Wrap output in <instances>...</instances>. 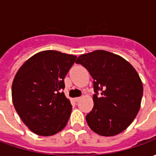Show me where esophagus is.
Here are the masks:
<instances>
[{
  "label": "esophagus",
  "instance_id": "obj_1",
  "mask_svg": "<svg viewBox=\"0 0 156 156\" xmlns=\"http://www.w3.org/2000/svg\"><path fill=\"white\" fill-rule=\"evenodd\" d=\"M80 98H81V97H77V98H73V100H74L75 102H78V100L80 99Z\"/></svg>",
  "mask_w": 156,
  "mask_h": 156
}]
</instances>
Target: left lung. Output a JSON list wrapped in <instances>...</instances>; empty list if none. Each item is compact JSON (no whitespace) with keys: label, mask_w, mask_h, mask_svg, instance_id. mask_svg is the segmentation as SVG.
I'll return each instance as SVG.
<instances>
[{"label":"left lung","mask_w":156,"mask_h":156,"mask_svg":"<svg viewBox=\"0 0 156 156\" xmlns=\"http://www.w3.org/2000/svg\"><path fill=\"white\" fill-rule=\"evenodd\" d=\"M76 63L83 65L94 78V105L86 115L89 128L102 136L123 132L140 108L143 84L136 70L124 58L105 50L82 54Z\"/></svg>","instance_id":"8db88e82"}]
</instances>
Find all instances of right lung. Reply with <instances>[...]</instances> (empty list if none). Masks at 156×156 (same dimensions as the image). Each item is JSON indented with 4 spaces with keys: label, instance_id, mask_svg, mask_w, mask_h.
<instances>
[{
    "label": "right lung",
    "instance_id": "1",
    "mask_svg": "<svg viewBox=\"0 0 156 156\" xmlns=\"http://www.w3.org/2000/svg\"><path fill=\"white\" fill-rule=\"evenodd\" d=\"M77 57L47 50L22 64L12 87V102L22 122L34 134L50 136L63 129L72 112L64 78Z\"/></svg>",
    "mask_w": 156,
    "mask_h": 156
}]
</instances>
